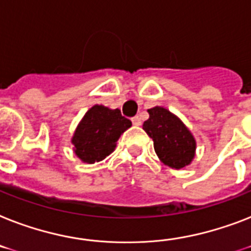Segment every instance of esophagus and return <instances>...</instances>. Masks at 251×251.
<instances>
[{"label": "esophagus", "instance_id": "1", "mask_svg": "<svg viewBox=\"0 0 251 251\" xmlns=\"http://www.w3.org/2000/svg\"><path fill=\"white\" fill-rule=\"evenodd\" d=\"M131 122H132V125H135V126L142 125V120H140L139 116H134V117L131 119Z\"/></svg>", "mask_w": 251, "mask_h": 251}]
</instances>
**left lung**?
Here are the masks:
<instances>
[{
	"label": "left lung",
	"mask_w": 251,
	"mask_h": 251,
	"mask_svg": "<svg viewBox=\"0 0 251 251\" xmlns=\"http://www.w3.org/2000/svg\"><path fill=\"white\" fill-rule=\"evenodd\" d=\"M150 119L144 121L143 129L153 140L154 152L165 165L182 169L191 164L196 142L180 120L162 107L148 109Z\"/></svg>",
	"instance_id": "8db88e82"
}]
</instances>
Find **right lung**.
I'll use <instances>...</instances> for the list:
<instances>
[{
    "mask_svg": "<svg viewBox=\"0 0 251 251\" xmlns=\"http://www.w3.org/2000/svg\"><path fill=\"white\" fill-rule=\"evenodd\" d=\"M131 126V121L121 115L120 109L94 105L79 122L72 143L75 153L83 162L94 164L113 152L122 132Z\"/></svg>",
    "mask_w": 251,
    "mask_h": 251,
    "instance_id": "right-lung-1",
    "label": "right lung"
}]
</instances>
